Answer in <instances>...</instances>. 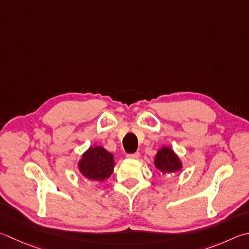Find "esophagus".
Masks as SVG:
<instances>
[{"label": "esophagus", "mask_w": 249, "mask_h": 249, "mask_svg": "<svg viewBox=\"0 0 249 249\" xmlns=\"http://www.w3.org/2000/svg\"><path fill=\"white\" fill-rule=\"evenodd\" d=\"M140 157V153L139 152H135V153H129L127 154V158L129 159H138Z\"/></svg>", "instance_id": "1"}]
</instances>
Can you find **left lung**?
<instances>
[{"instance_id":"1","label":"left lung","mask_w":249,"mask_h":249,"mask_svg":"<svg viewBox=\"0 0 249 249\" xmlns=\"http://www.w3.org/2000/svg\"><path fill=\"white\" fill-rule=\"evenodd\" d=\"M154 164L158 169L162 170L164 174L167 175L168 173H174L181 169V163L176 157V154L173 152V150L166 147L160 149L158 154L155 155Z\"/></svg>"}]
</instances>
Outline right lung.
Listing matches in <instances>:
<instances>
[{"label": "right lung", "instance_id": "add662e5", "mask_svg": "<svg viewBox=\"0 0 249 249\" xmlns=\"http://www.w3.org/2000/svg\"><path fill=\"white\" fill-rule=\"evenodd\" d=\"M79 168L83 176L87 179L102 181L113 173V155L98 145L90 147L83 154L79 162Z\"/></svg>", "mask_w": 249, "mask_h": 249}]
</instances>
